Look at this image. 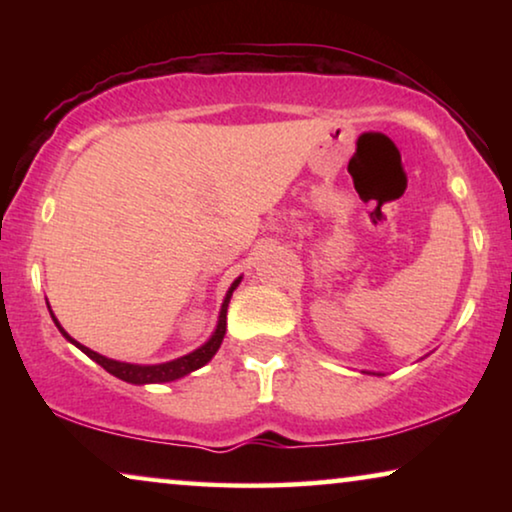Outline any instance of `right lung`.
Wrapping results in <instances>:
<instances>
[{
	"mask_svg": "<svg viewBox=\"0 0 512 512\" xmlns=\"http://www.w3.org/2000/svg\"><path fill=\"white\" fill-rule=\"evenodd\" d=\"M242 282V277H237L233 284H230V289L226 293V298H223V305H221V312H219V324H216V331L212 333V338H209L205 345L195 349V352L186 354V356H179V359L174 361H167V363H156V366H139V363H125V361H114V359H107V356L93 352V349L83 347L81 342H76L72 335H69L65 328L58 324V319H55V314L51 312V317L55 321V326H58V331L65 335V338L72 342L81 349L83 354L90 356L95 363H100V366L111 373L118 380L123 382H130V384H163V382H174L179 380V377H184L188 373H193V370H198L205 366V363L212 361V356L219 352L221 342H223V335H226V312H228V303H230V296H233V291L237 289V284ZM51 310V307H48Z\"/></svg>",
	"mask_w": 512,
	"mask_h": 512,
	"instance_id": "1",
	"label": "right lung"
}]
</instances>
